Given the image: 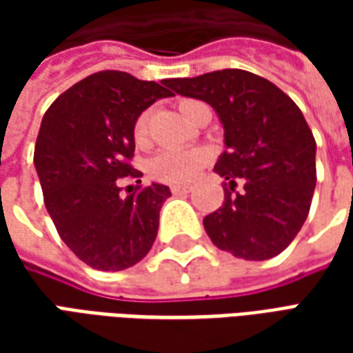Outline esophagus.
Wrapping results in <instances>:
<instances>
[{
	"label": "esophagus",
	"instance_id": "34e87169",
	"mask_svg": "<svg viewBox=\"0 0 353 353\" xmlns=\"http://www.w3.org/2000/svg\"><path fill=\"white\" fill-rule=\"evenodd\" d=\"M170 189H172L174 194H185V192L191 191V187H189V185H172Z\"/></svg>",
	"mask_w": 353,
	"mask_h": 353
}]
</instances>
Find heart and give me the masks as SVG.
I'll return each mask as SVG.
<instances>
[{
  "label": "heart",
  "instance_id": "1",
  "mask_svg": "<svg viewBox=\"0 0 353 353\" xmlns=\"http://www.w3.org/2000/svg\"><path fill=\"white\" fill-rule=\"evenodd\" d=\"M192 100L179 103V111L187 117ZM136 139L143 141L147 136V115H141L136 123ZM208 153L204 149H162L147 164L149 174L164 183H187L206 166Z\"/></svg>",
  "mask_w": 353,
  "mask_h": 353
}]
</instances>
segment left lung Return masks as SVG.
<instances>
[{"instance_id": "1", "label": "left lung", "mask_w": 353, "mask_h": 353, "mask_svg": "<svg viewBox=\"0 0 353 353\" xmlns=\"http://www.w3.org/2000/svg\"><path fill=\"white\" fill-rule=\"evenodd\" d=\"M174 92L210 103L223 124L215 174L229 181L223 206L204 217L219 250L265 261L288 248L306 221L316 189V141L288 94L244 70L166 81ZM242 193L232 194L236 179Z\"/></svg>"}]
</instances>
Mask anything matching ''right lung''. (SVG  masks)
Instances as JSON below:
<instances>
[{
  "label": "right lung",
  "instance_id": "right-lung-1",
  "mask_svg": "<svg viewBox=\"0 0 353 353\" xmlns=\"http://www.w3.org/2000/svg\"><path fill=\"white\" fill-rule=\"evenodd\" d=\"M154 81L98 72L58 96L43 117L34 164L45 206L64 244L96 270L117 272L145 257L172 192L153 183L121 194V177L141 176L134 154L138 117L174 96Z\"/></svg>",
  "mask_w": 353,
  "mask_h": 353
}]
</instances>
